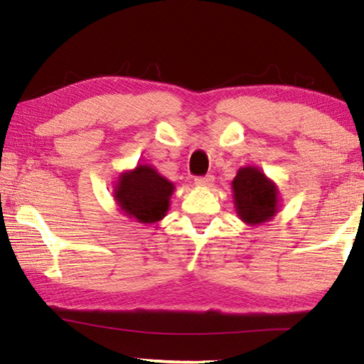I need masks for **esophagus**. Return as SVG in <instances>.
Listing matches in <instances>:
<instances>
[{"label": "esophagus", "mask_w": 364, "mask_h": 364, "mask_svg": "<svg viewBox=\"0 0 364 364\" xmlns=\"http://www.w3.org/2000/svg\"><path fill=\"white\" fill-rule=\"evenodd\" d=\"M213 175H205V176H196L194 178V183L197 184V186H210V184L213 183Z\"/></svg>", "instance_id": "esophagus-1"}]
</instances>
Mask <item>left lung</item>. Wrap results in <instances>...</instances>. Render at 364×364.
<instances>
[{
    "instance_id": "obj_1",
    "label": "left lung",
    "mask_w": 364,
    "mask_h": 364,
    "mask_svg": "<svg viewBox=\"0 0 364 364\" xmlns=\"http://www.w3.org/2000/svg\"><path fill=\"white\" fill-rule=\"evenodd\" d=\"M232 191L237 213L245 223H263L278 210L276 186L255 167L237 171L232 180Z\"/></svg>"
}]
</instances>
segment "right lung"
Instances as JSON below:
<instances>
[{
  "mask_svg": "<svg viewBox=\"0 0 364 364\" xmlns=\"http://www.w3.org/2000/svg\"><path fill=\"white\" fill-rule=\"evenodd\" d=\"M173 184L160 176L152 167L138 165L136 170L120 176L115 197L127 215L139 223H156L168 210Z\"/></svg>",
  "mask_w": 364,
  "mask_h": 364,
  "instance_id": "1",
  "label": "right lung"
}]
</instances>
